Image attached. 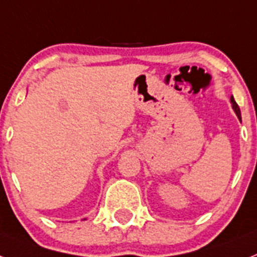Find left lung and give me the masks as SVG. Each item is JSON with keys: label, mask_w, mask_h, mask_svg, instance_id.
Masks as SVG:
<instances>
[{"label": "left lung", "mask_w": 257, "mask_h": 257, "mask_svg": "<svg viewBox=\"0 0 257 257\" xmlns=\"http://www.w3.org/2000/svg\"><path fill=\"white\" fill-rule=\"evenodd\" d=\"M230 102H231V107H232V109H234L235 113H236V116H238V118H239V120H242V115H240V109H239L238 104H236V102H235V100H234V96H231V98H230Z\"/></svg>", "instance_id": "left-lung-1"}]
</instances>
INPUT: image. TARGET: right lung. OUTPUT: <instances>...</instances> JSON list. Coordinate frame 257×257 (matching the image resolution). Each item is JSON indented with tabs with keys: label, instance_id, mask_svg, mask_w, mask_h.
<instances>
[{
	"label": "right lung",
	"instance_id": "1",
	"mask_svg": "<svg viewBox=\"0 0 257 257\" xmlns=\"http://www.w3.org/2000/svg\"><path fill=\"white\" fill-rule=\"evenodd\" d=\"M85 219H86V218H85Z\"/></svg>",
	"mask_w": 257,
	"mask_h": 257
}]
</instances>
